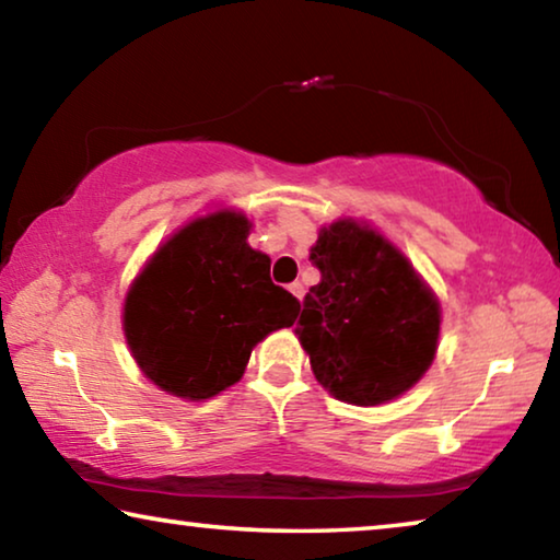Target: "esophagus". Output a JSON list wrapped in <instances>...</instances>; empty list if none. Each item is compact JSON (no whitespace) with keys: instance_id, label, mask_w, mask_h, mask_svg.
Returning a JSON list of instances; mask_svg holds the SVG:
<instances>
[{"instance_id":"esophagus-1","label":"esophagus","mask_w":560,"mask_h":560,"mask_svg":"<svg viewBox=\"0 0 560 560\" xmlns=\"http://www.w3.org/2000/svg\"><path fill=\"white\" fill-rule=\"evenodd\" d=\"M289 291H291V294H294L299 301L301 299H304V287H301V283L299 281H294V283H289Z\"/></svg>"}]
</instances>
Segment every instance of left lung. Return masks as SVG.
I'll list each match as a JSON object with an SVG mask.
<instances>
[{
  "instance_id": "8db88e82",
  "label": "left lung",
  "mask_w": 560,
  "mask_h": 560,
  "mask_svg": "<svg viewBox=\"0 0 560 560\" xmlns=\"http://www.w3.org/2000/svg\"><path fill=\"white\" fill-rule=\"evenodd\" d=\"M308 261L322 281L294 334L318 384L353 406L394 401L419 384L436 359L441 304L413 264L357 219L318 229Z\"/></svg>"
}]
</instances>
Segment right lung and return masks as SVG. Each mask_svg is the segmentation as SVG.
I'll use <instances>...</instances> for the list:
<instances>
[{
	"label": "right lung",
	"mask_w": 560,
	"mask_h": 560,
	"mask_svg": "<svg viewBox=\"0 0 560 560\" xmlns=\"http://www.w3.org/2000/svg\"><path fill=\"white\" fill-rule=\"evenodd\" d=\"M252 221L217 209L159 244L124 299L129 351L162 392L203 401L244 376L252 349L294 324L299 301L248 246Z\"/></svg>",
	"instance_id": "add662e5"
}]
</instances>
